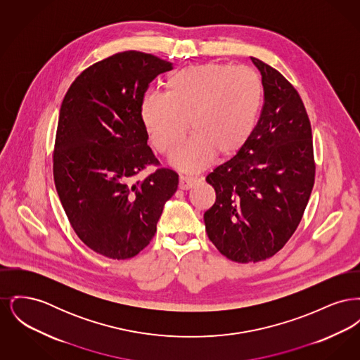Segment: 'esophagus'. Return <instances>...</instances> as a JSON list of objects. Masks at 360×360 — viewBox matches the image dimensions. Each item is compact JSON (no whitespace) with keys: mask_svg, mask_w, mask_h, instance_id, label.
I'll use <instances>...</instances> for the list:
<instances>
[{"mask_svg":"<svg viewBox=\"0 0 360 360\" xmlns=\"http://www.w3.org/2000/svg\"><path fill=\"white\" fill-rule=\"evenodd\" d=\"M201 179L197 178V176H185V175H181L179 176V188L182 190H188L190 188H193L195 184H198Z\"/></svg>","mask_w":360,"mask_h":360,"instance_id":"34e87169","label":"esophagus"}]
</instances>
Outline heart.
I'll use <instances>...</instances> for the list:
<instances>
[{"label":"heart","instance_id":"heart-1","mask_svg":"<svg viewBox=\"0 0 360 360\" xmlns=\"http://www.w3.org/2000/svg\"><path fill=\"white\" fill-rule=\"evenodd\" d=\"M264 86L247 66L209 62L172 72L166 94H147L140 116L155 150L170 155L185 136L193 135L172 156L185 172H198L217 154H238L250 140L260 115Z\"/></svg>","mask_w":360,"mask_h":360}]
</instances>
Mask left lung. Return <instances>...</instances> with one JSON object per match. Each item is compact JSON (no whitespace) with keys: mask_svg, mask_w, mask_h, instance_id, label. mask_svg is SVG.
Listing matches in <instances>:
<instances>
[{"mask_svg":"<svg viewBox=\"0 0 360 360\" xmlns=\"http://www.w3.org/2000/svg\"><path fill=\"white\" fill-rule=\"evenodd\" d=\"M251 60L264 86L257 127L238 154L206 176L216 191L204 214L207 238L238 263L266 260L283 248L302 220L316 175L311 127L298 91L278 70Z\"/></svg>","mask_w":360,"mask_h":360,"instance_id":"1","label":"left lung"}]
</instances>
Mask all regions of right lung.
<instances>
[{
    "mask_svg": "<svg viewBox=\"0 0 360 360\" xmlns=\"http://www.w3.org/2000/svg\"><path fill=\"white\" fill-rule=\"evenodd\" d=\"M172 69L151 53L124 51L89 66L62 101L53 182L77 236L97 254L136 257L156 233L178 174L160 167L140 116L151 81ZM157 169L143 181L136 174Z\"/></svg>",
    "mask_w": 360,
    "mask_h": 360,
    "instance_id": "1",
    "label": "right lung"
}]
</instances>
